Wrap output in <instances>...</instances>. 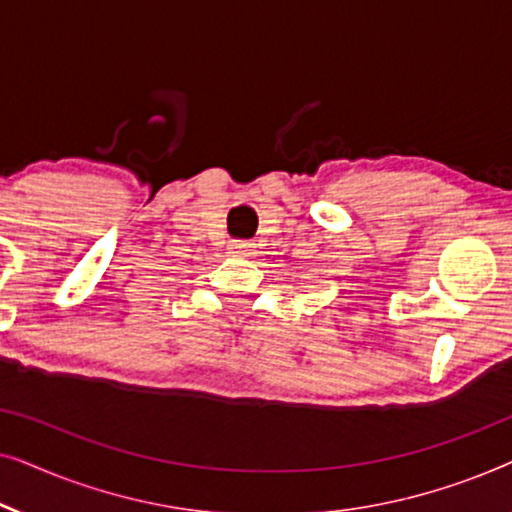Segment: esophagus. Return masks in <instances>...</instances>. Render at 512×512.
Returning a JSON list of instances; mask_svg holds the SVG:
<instances>
[{"mask_svg": "<svg viewBox=\"0 0 512 512\" xmlns=\"http://www.w3.org/2000/svg\"><path fill=\"white\" fill-rule=\"evenodd\" d=\"M230 251H233L235 256H240V258H247V256H251L254 254V244H249V242H233L230 244Z\"/></svg>", "mask_w": 512, "mask_h": 512, "instance_id": "1", "label": "esophagus"}]
</instances>
